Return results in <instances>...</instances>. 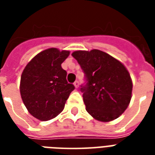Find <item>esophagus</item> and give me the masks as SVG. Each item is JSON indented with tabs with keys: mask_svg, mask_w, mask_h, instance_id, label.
<instances>
[{
	"mask_svg": "<svg viewBox=\"0 0 155 155\" xmlns=\"http://www.w3.org/2000/svg\"><path fill=\"white\" fill-rule=\"evenodd\" d=\"M79 84H79V81H78V80L75 81V83H74V85H75V87H76V88L79 87Z\"/></svg>",
	"mask_w": 155,
	"mask_h": 155,
	"instance_id": "obj_1",
	"label": "esophagus"
}]
</instances>
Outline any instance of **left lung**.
Listing matches in <instances>:
<instances>
[{
  "instance_id": "left-lung-1",
  "label": "left lung",
  "mask_w": 155,
  "mask_h": 155,
  "mask_svg": "<svg viewBox=\"0 0 155 155\" xmlns=\"http://www.w3.org/2000/svg\"><path fill=\"white\" fill-rule=\"evenodd\" d=\"M71 55L84 73L86 84L80 91L87 113L103 122L119 117L132 97V80L125 66L99 50L76 51Z\"/></svg>"
}]
</instances>
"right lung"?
Instances as JSON below:
<instances>
[{"label":"right lung","instance_id":"1","mask_svg":"<svg viewBox=\"0 0 155 155\" xmlns=\"http://www.w3.org/2000/svg\"><path fill=\"white\" fill-rule=\"evenodd\" d=\"M70 54L49 48L35 55L21 76V97L29 113L40 120H51L63 110L75 89L67 81V71L61 64Z\"/></svg>","mask_w":155,"mask_h":155}]
</instances>
